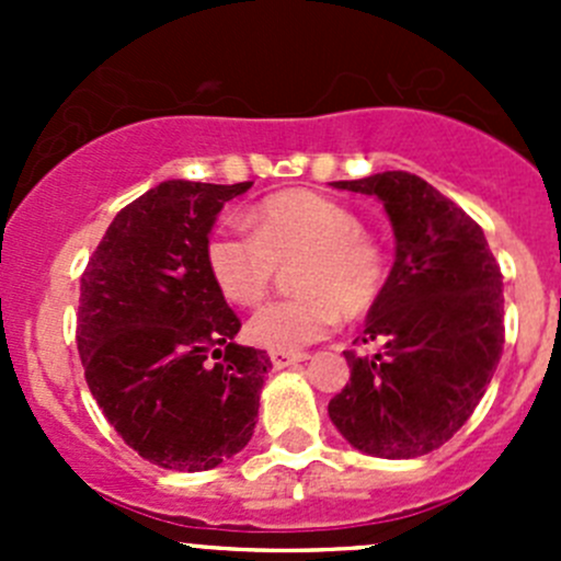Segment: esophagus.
Here are the masks:
<instances>
[{
    "label": "esophagus",
    "instance_id": "esophagus-1",
    "mask_svg": "<svg viewBox=\"0 0 561 561\" xmlns=\"http://www.w3.org/2000/svg\"><path fill=\"white\" fill-rule=\"evenodd\" d=\"M274 369H285V366L298 364V360H307V353H282V350H271L268 353Z\"/></svg>",
    "mask_w": 561,
    "mask_h": 561
}]
</instances>
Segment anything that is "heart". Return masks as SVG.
<instances>
[{
    "mask_svg": "<svg viewBox=\"0 0 561 561\" xmlns=\"http://www.w3.org/2000/svg\"><path fill=\"white\" fill-rule=\"evenodd\" d=\"M298 263L301 296L268 304L249 320L247 333L268 350H301L339 325L342 314L360 317L382 296L388 263L364 219L333 197L287 190L260 201L249 230L219 228L206 244V263L228 301L257 307L268 296L279 265Z\"/></svg>",
    "mask_w": 561,
    "mask_h": 561,
    "instance_id": "obj_1",
    "label": "heart"
}]
</instances>
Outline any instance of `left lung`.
<instances>
[{"instance_id":"8db88e82","label":"left lung","mask_w":561,"mask_h":561,"mask_svg":"<svg viewBox=\"0 0 561 561\" xmlns=\"http://www.w3.org/2000/svg\"><path fill=\"white\" fill-rule=\"evenodd\" d=\"M336 190L377 195L396 236L382 296L347 350L328 404L353 448L380 458L437 450L469 421L505 344L502 271L480 225L421 175L386 171Z\"/></svg>"}]
</instances>
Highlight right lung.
<instances>
[{
	"label": "right lung",
	"mask_w": 561,
	"mask_h": 561,
	"mask_svg": "<svg viewBox=\"0 0 561 561\" xmlns=\"http://www.w3.org/2000/svg\"><path fill=\"white\" fill-rule=\"evenodd\" d=\"M249 186L162 181L116 214L81 276L76 339L89 390L157 467L214 469L257 423L271 360L233 342L241 320L206 263L214 219Z\"/></svg>",
	"instance_id": "right-lung-1"
}]
</instances>
